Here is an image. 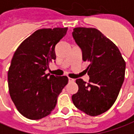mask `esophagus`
<instances>
[{
	"instance_id": "esophagus-1",
	"label": "esophagus",
	"mask_w": 134,
	"mask_h": 134,
	"mask_svg": "<svg viewBox=\"0 0 134 134\" xmlns=\"http://www.w3.org/2000/svg\"><path fill=\"white\" fill-rule=\"evenodd\" d=\"M69 82H74V79H72V78L69 77Z\"/></svg>"
}]
</instances>
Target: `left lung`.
Segmentation results:
<instances>
[{"label":"left lung","instance_id":"1","mask_svg":"<svg viewBox=\"0 0 134 134\" xmlns=\"http://www.w3.org/2000/svg\"><path fill=\"white\" fill-rule=\"evenodd\" d=\"M72 36L81 48L88 83L77 79L75 106L91 116L105 113L117 99L125 77L126 62L118 48L96 28H74Z\"/></svg>","mask_w":134,"mask_h":134}]
</instances>
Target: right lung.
I'll list each match as a JSON object with an SVG mask.
<instances>
[{"label": "right lung", "mask_w": 134, "mask_h": 134, "mask_svg": "<svg viewBox=\"0 0 134 134\" xmlns=\"http://www.w3.org/2000/svg\"><path fill=\"white\" fill-rule=\"evenodd\" d=\"M67 27L41 29L19 45L8 71L9 93L16 109L30 120L51 114L57 98L68 83L67 76L46 74L56 59L55 46Z\"/></svg>", "instance_id": "right-lung-1"}]
</instances>
